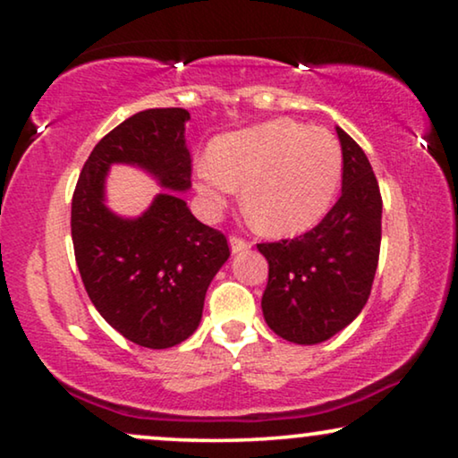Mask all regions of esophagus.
Wrapping results in <instances>:
<instances>
[{
  "label": "esophagus",
  "mask_w": 458,
  "mask_h": 458,
  "mask_svg": "<svg viewBox=\"0 0 458 458\" xmlns=\"http://www.w3.org/2000/svg\"><path fill=\"white\" fill-rule=\"evenodd\" d=\"M229 246H231V252L233 254H240V252H248L250 248H252V243L250 242H246V240H242V237H231L229 240Z\"/></svg>",
  "instance_id": "esophagus-1"
}]
</instances>
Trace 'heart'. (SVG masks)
I'll use <instances>...</instances> for the list:
<instances>
[{"label": "heart", "mask_w": 458, "mask_h": 458, "mask_svg": "<svg viewBox=\"0 0 458 458\" xmlns=\"http://www.w3.org/2000/svg\"><path fill=\"white\" fill-rule=\"evenodd\" d=\"M344 156L329 131L279 118L227 133L198 160V193L210 210L242 187L248 221L268 235H296L331 208Z\"/></svg>", "instance_id": "heart-1"}]
</instances>
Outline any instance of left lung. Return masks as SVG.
Segmentation results:
<instances>
[{"label":"left lung","instance_id":"1","mask_svg":"<svg viewBox=\"0 0 458 458\" xmlns=\"http://www.w3.org/2000/svg\"><path fill=\"white\" fill-rule=\"evenodd\" d=\"M342 196L309 233L259 243L268 262L262 315L287 342L312 346L360 315L381 246V193L371 162L340 127Z\"/></svg>","mask_w":458,"mask_h":458}]
</instances>
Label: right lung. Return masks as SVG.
<instances>
[{
    "label": "right lung",
    "mask_w": 458,
    "mask_h": 458,
    "mask_svg": "<svg viewBox=\"0 0 458 458\" xmlns=\"http://www.w3.org/2000/svg\"><path fill=\"white\" fill-rule=\"evenodd\" d=\"M183 108L137 112L102 137L74 187L71 229L87 296L118 334L143 348H173L202 321L204 298L229 259L227 237L199 223L177 191L191 187ZM112 164L141 167L161 192L137 219L105 206Z\"/></svg>",
    "instance_id": "add662e5"
}]
</instances>
